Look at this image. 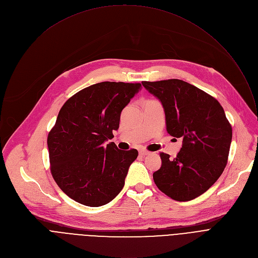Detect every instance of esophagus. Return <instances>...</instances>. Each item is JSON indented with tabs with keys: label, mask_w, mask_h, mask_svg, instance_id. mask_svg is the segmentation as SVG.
I'll return each instance as SVG.
<instances>
[{
	"label": "esophagus",
	"mask_w": 258,
	"mask_h": 258,
	"mask_svg": "<svg viewBox=\"0 0 258 258\" xmlns=\"http://www.w3.org/2000/svg\"><path fill=\"white\" fill-rule=\"evenodd\" d=\"M140 155H142V156H146V155H149L150 154V152L149 151H146V150H140Z\"/></svg>",
	"instance_id": "obj_1"
}]
</instances>
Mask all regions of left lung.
<instances>
[{
    "instance_id": "left-lung-1",
    "label": "left lung",
    "mask_w": 258,
    "mask_h": 258,
    "mask_svg": "<svg viewBox=\"0 0 258 258\" xmlns=\"http://www.w3.org/2000/svg\"><path fill=\"white\" fill-rule=\"evenodd\" d=\"M142 85L161 102L167 133L182 138L175 158L160 153L162 164L153 179L171 199L193 200L213 185L227 165L232 126L224 108L210 95L180 80Z\"/></svg>"
}]
</instances>
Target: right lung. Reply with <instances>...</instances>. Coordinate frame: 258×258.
<instances>
[{
  "instance_id": "right-lung-1",
  "label": "right lung",
  "mask_w": 258,
  "mask_h": 258,
  "mask_svg": "<svg viewBox=\"0 0 258 258\" xmlns=\"http://www.w3.org/2000/svg\"><path fill=\"white\" fill-rule=\"evenodd\" d=\"M141 84L103 82L69 98L60 109L48 136L52 175L75 201L99 207L122 190L138 151L119 150L113 131L120 113L141 90Z\"/></svg>"
}]
</instances>
